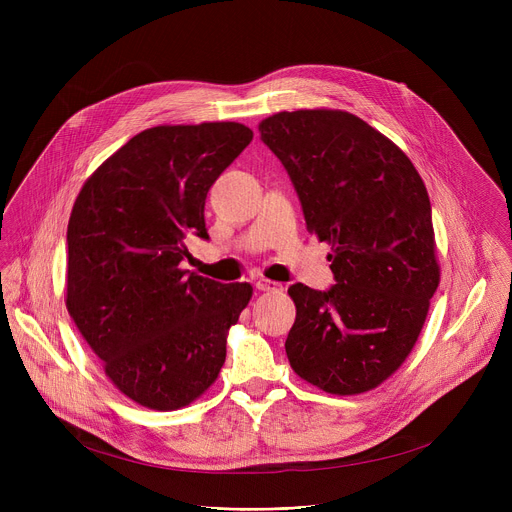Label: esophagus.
Masks as SVG:
<instances>
[{"label":"esophagus","mask_w":512,"mask_h":512,"mask_svg":"<svg viewBox=\"0 0 512 512\" xmlns=\"http://www.w3.org/2000/svg\"><path fill=\"white\" fill-rule=\"evenodd\" d=\"M255 287H257L259 291H281V289H283V285H281V283L269 281V279H265V277L257 279V281H255Z\"/></svg>","instance_id":"esophagus-1"}]
</instances>
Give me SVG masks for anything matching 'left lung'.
<instances>
[{"mask_svg": "<svg viewBox=\"0 0 512 512\" xmlns=\"http://www.w3.org/2000/svg\"><path fill=\"white\" fill-rule=\"evenodd\" d=\"M259 131L308 231L332 247L330 289H287L298 310L291 369L334 395L375 389L411 352L440 283L425 184L391 139L346 111H283Z\"/></svg>", "mask_w": 512, "mask_h": 512, "instance_id": "1", "label": "left lung"}]
</instances>
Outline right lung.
Listing matches in <instances>:
<instances>
[{
    "label": "right lung",
    "mask_w": 512,
    "mask_h": 512,
    "mask_svg": "<svg viewBox=\"0 0 512 512\" xmlns=\"http://www.w3.org/2000/svg\"><path fill=\"white\" fill-rule=\"evenodd\" d=\"M241 123L160 125L133 135L85 182L66 231V308L113 385L174 411L221 373L227 330L249 283H221L180 263L208 239L204 202L247 148Z\"/></svg>",
    "instance_id": "obj_1"
}]
</instances>
